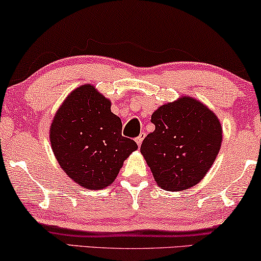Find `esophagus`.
Instances as JSON below:
<instances>
[{
    "mask_svg": "<svg viewBox=\"0 0 261 261\" xmlns=\"http://www.w3.org/2000/svg\"><path fill=\"white\" fill-rule=\"evenodd\" d=\"M144 137H145V134H144V132H141V134H139L138 137L136 138V143H137V145H138V146H141V145H142V142H143V139H144Z\"/></svg>",
    "mask_w": 261,
    "mask_h": 261,
    "instance_id": "1",
    "label": "esophagus"
}]
</instances>
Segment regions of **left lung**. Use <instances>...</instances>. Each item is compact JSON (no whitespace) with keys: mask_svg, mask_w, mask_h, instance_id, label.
Here are the masks:
<instances>
[{"mask_svg":"<svg viewBox=\"0 0 261 261\" xmlns=\"http://www.w3.org/2000/svg\"><path fill=\"white\" fill-rule=\"evenodd\" d=\"M155 130L141 153L159 187L182 192L202 179L218 156L222 126L218 116L197 99L182 95L151 115Z\"/></svg>","mask_w":261,"mask_h":261,"instance_id":"1","label":"left lung"}]
</instances>
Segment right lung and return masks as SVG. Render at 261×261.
Instances as JSON below:
<instances>
[{
    "mask_svg": "<svg viewBox=\"0 0 261 261\" xmlns=\"http://www.w3.org/2000/svg\"><path fill=\"white\" fill-rule=\"evenodd\" d=\"M49 141L65 174L85 189L99 190L115 181L137 144L122 136V120L111 100L85 84L69 93L53 117Z\"/></svg>",
    "mask_w": 261,
    "mask_h": 261,
    "instance_id": "obj_1",
    "label": "right lung"
}]
</instances>
